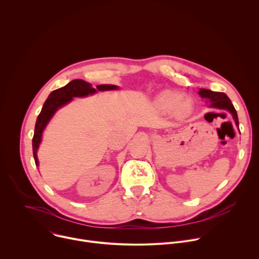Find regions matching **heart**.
<instances>
[{
    "mask_svg": "<svg viewBox=\"0 0 259 259\" xmlns=\"http://www.w3.org/2000/svg\"><path fill=\"white\" fill-rule=\"evenodd\" d=\"M156 106L164 114H172L176 119L189 118L195 109L192 98L183 96L176 90H163L155 97Z\"/></svg>",
    "mask_w": 259,
    "mask_h": 259,
    "instance_id": "b5f03b06",
    "label": "heart"
}]
</instances>
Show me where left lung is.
Wrapping results in <instances>:
<instances>
[{
  "mask_svg": "<svg viewBox=\"0 0 259 259\" xmlns=\"http://www.w3.org/2000/svg\"><path fill=\"white\" fill-rule=\"evenodd\" d=\"M199 95L202 98H205L207 103H210L209 107L228 110V112L231 113V115L233 116L237 127L239 126L237 112H236V109H235L231 99L228 97L227 94H225L224 92H214V91H211L208 89H200Z\"/></svg>",
  "mask_w": 259,
  "mask_h": 259,
  "instance_id": "1",
  "label": "left lung"
}]
</instances>
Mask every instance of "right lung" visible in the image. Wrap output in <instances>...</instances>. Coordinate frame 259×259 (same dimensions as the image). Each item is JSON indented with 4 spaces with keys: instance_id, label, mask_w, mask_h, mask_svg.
<instances>
[{
    "instance_id": "right-lung-1",
    "label": "right lung",
    "mask_w": 259,
    "mask_h": 259,
    "mask_svg": "<svg viewBox=\"0 0 259 259\" xmlns=\"http://www.w3.org/2000/svg\"><path fill=\"white\" fill-rule=\"evenodd\" d=\"M118 89L119 87L116 85H98L97 89H95L90 83H87L81 79H77L72 80L64 87L52 91L46 99L41 113L35 122L34 133L32 137V153L35 165L39 166L36 152H38L40 143L42 141L43 132L49 121L60 107L69 103L75 97H86L96 93L97 91H109Z\"/></svg>"
}]
</instances>
